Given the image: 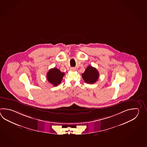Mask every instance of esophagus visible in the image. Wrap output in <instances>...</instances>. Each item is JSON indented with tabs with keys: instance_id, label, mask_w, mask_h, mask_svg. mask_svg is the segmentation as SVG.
<instances>
[{
	"instance_id": "obj_1",
	"label": "esophagus",
	"mask_w": 147,
	"mask_h": 147,
	"mask_svg": "<svg viewBox=\"0 0 147 147\" xmlns=\"http://www.w3.org/2000/svg\"><path fill=\"white\" fill-rule=\"evenodd\" d=\"M71 70H75V69H74V68H71Z\"/></svg>"
}]
</instances>
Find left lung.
<instances>
[{
    "instance_id": "8db88e82",
    "label": "left lung",
    "mask_w": 147,
    "mask_h": 147,
    "mask_svg": "<svg viewBox=\"0 0 147 147\" xmlns=\"http://www.w3.org/2000/svg\"><path fill=\"white\" fill-rule=\"evenodd\" d=\"M99 76V73L96 68L89 66L82 74V77L87 84H92L98 80Z\"/></svg>"
}]
</instances>
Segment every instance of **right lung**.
<instances>
[{
  "label": "right lung",
  "instance_id": "add662e5",
  "mask_svg": "<svg viewBox=\"0 0 147 147\" xmlns=\"http://www.w3.org/2000/svg\"><path fill=\"white\" fill-rule=\"evenodd\" d=\"M64 75V72H61L56 68H53L47 72V80L54 86H57L61 83Z\"/></svg>",
  "mask_w": 147,
  "mask_h": 147
}]
</instances>
